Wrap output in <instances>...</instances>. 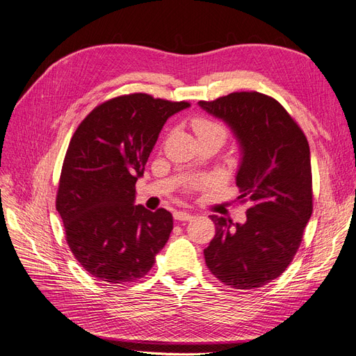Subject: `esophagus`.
Returning <instances> with one entry per match:
<instances>
[{
  "label": "esophagus",
  "instance_id": "obj_1",
  "mask_svg": "<svg viewBox=\"0 0 356 356\" xmlns=\"http://www.w3.org/2000/svg\"><path fill=\"white\" fill-rule=\"evenodd\" d=\"M175 219L176 220H192L193 219V215L189 213V212H183V211H177L173 213Z\"/></svg>",
  "mask_w": 356,
  "mask_h": 356
}]
</instances>
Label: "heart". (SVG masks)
Returning <instances> with one entry per match:
<instances>
[{
    "instance_id": "heart-1",
    "label": "heart",
    "mask_w": 356,
    "mask_h": 356,
    "mask_svg": "<svg viewBox=\"0 0 356 356\" xmlns=\"http://www.w3.org/2000/svg\"><path fill=\"white\" fill-rule=\"evenodd\" d=\"M195 133L197 134V137L202 136H207V134H218L222 137V140H225L227 137V129L222 124L212 121L209 118H204V117H196L192 122ZM209 183V180H191L188 181V188L189 189H199L202 188L203 184Z\"/></svg>"
}]
</instances>
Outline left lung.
<instances>
[{"label":"left lung","instance_id":"obj_1","mask_svg":"<svg viewBox=\"0 0 356 356\" xmlns=\"http://www.w3.org/2000/svg\"><path fill=\"white\" fill-rule=\"evenodd\" d=\"M197 104L232 129L241 148L238 199L251 204L245 223L211 215L216 234L204 261L225 286L263 287L286 271L312 216L307 138L283 105L264 93L234 92Z\"/></svg>","mask_w":356,"mask_h":356}]
</instances>
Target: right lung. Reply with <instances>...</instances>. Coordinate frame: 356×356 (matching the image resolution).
<instances>
[{
    "label": "right lung",
    "instance_id": "right-lung-1",
    "mask_svg": "<svg viewBox=\"0 0 356 356\" xmlns=\"http://www.w3.org/2000/svg\"><path fill=\"white\" fill-rule=\"evenodd\" d=\"M189 106L131 93L98 105L74 131L56 209L74 258L101 282L144 277L168 241L172 213L134 204L136 183L165 121Z\"/></svg>",
    "mask_w": 356,
    "mask_h": 356
}]
</instances>
